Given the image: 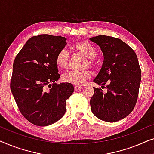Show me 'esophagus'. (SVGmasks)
Here are the masks:
<instances>
[{
  "mask_svg": "<svg viewBox=\"0 0 154 154\" xmlns=\"http://www.w3.org/2000/svg\"><path fill=\"white\" fill-rule=\"evenodd\" d=\"M74 88H75V90H80L83 89V87H82V86H80V85H75Z\"/></svg>",
  "mask_w": 154,
  "mask_h": 154,
  "instance_id": "obj_1",
  "label": "esophagus"
}]
</instances>
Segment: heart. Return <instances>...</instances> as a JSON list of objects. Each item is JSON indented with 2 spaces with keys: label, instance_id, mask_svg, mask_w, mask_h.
Here are the masks:
<instances>
[{
  "label": "heart",
  "instance_id": "obj_1",
  "mask_svg": "<svg viewBox=\"0 0 154 154\" xmlns=\"http://www.w3.org/2000/svg\"><path fill=\"white\" fill-rule=\"evenodd\" d=\"M73 48L75 51L83 54L88 59H93L97 55V51L91 44L85 41L77 42L73 45ZM69 54L66 50L63 49L57 54L55 62L60 69H65L69 64ZM90 65H92L93 62L91 60L88 61ZM90 77V72L88 71H69L63 73L62 79L66 83L73 84L75 85H82L85 84L86 81Z\"/></svg>",
  "mask_w": 154,
  "mask_h": 154
}]
</instances>
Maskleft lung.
Instances as JSON below:
<instances>
[{
	"instance_id": "8db88e82",
	"label": "left lung",
	"mask_w": 154,
	"mask_h": 154,
	"mask_svg": "<svg viewBox=\"0 0 154 154\" xmlns=\"http://www.w3.org/2000/svg\"><path fill=\"white\" fill-rule=\"evenodd\" d=\"M90 41L99 45L104 55L102 68L94 82L106 93L94 88L90 99L93 114L99 119L113 123L129 115L135 106L141 82V69L135 52L121 39L100 35Z\"/></svg>"
}]
</instances>
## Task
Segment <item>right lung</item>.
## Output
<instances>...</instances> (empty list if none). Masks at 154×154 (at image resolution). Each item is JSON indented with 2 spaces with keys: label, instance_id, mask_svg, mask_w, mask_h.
<instances>
[{
  "label": "right lung",
  "instance_id": "add662e5",
  "mask_svg": "<svg viewBox=\"0 0 154 154\" xmlns=\"http://www.w3.org/2000/svg\"><path fill=\"white\" fill-rule=\"evenodd\" d=\"M66 41L60 35L33 36L14 61L12 93L22 114L35 125L47 126L62 119L66 100L74 91L71 83H56L60 75L55 57Z\"/></svg>",
  "mask_w": 154,
  "mask_h": 154
}]
</instances>
